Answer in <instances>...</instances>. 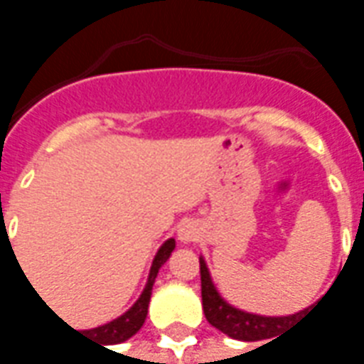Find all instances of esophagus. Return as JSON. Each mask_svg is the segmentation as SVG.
Masks as SVG:
<instances>
[{
    "label": "esophagus",
    "instance_id": "1",
    "mask_svg": "<svg viewBox=\"0 0 364 364\" xmlns=\"http://www.w3.org/2000/svg\"><path fill=\"white\" fill-rule=\"evenodd\" d=\"M179 240L183 244H191V242H197L198 240V228L195 222H185L179 226Z\"/></svg>",
    "mask_w": 364,
    "mask_h": 364
}]
</instances>
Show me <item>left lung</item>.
<instances>
[{
	"mask_svg": "<svg viewBox=\"0 0 364 364\" xmlns=\"http://www.w3.org/2000/svg\"><path fill=\"white\" fill-rule=\"evenodd\" d=\"M200 294H203V310H205L206 320L210 326L220 329L232 339L240 341H259L269 339L274 333H279L284 323L292 321L300 314L308 312V308L302 312L292 314V316H281V318H271V316H257V314L244 312L230 306L224 298L216 292L210 279V273L206 269L205 259L200 257Z\"/></svg>",
	"mask_w": 364,
	"mask_h": 364,
	"instance_id": "1",
	"label": "left lung"
}]
</instances>
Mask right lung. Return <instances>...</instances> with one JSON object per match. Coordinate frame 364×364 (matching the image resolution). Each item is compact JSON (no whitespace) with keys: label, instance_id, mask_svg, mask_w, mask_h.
<instances>
[{"label":"right lung","instance_id":"right-lung-1","mask_svg":"<svg viewBox=\"0 0 364 364\" xmlns=\"http://www.w3.org/2000/svg\"><path fill=\"white\" fill-rule=\"evenodd\" d=\"M175 250V240H167L166 244L159 247V252L156 253V259L151 263L150 269V277H148V282H146V289L140 294V298L136 300V304L128 310L127 314H122L120 318L117 320L109 321L105 323L101 328L95 329H87L85 333H91V337L99 341L101 345H114V343H122L127 341L128 337H132L138 331V329L144 326V320H146V314H148V304H150V296H151V287H154V281L158 277L159 267L169 259V255Z\"/></svg>","mask_w":364,"mask_h":364}]
</instances>
